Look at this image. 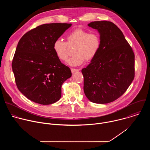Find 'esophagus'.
Segmentation results:
<instances>
[{"instance_id":"1","label":"esophagus","mask_w":150,"mask_h":150,"mask_svg":"<svg viewBox=\"0 0 150 150\" xmlns=\"http://www.w3.org/2000/svg\"><path fill=\"white\" fill-rule=\"evenodd\" d=\"M78 71H79V70L77 69H74V68H72V69H71V72H72V73L77 72H78Z\"/></svg>"}]
</instances>
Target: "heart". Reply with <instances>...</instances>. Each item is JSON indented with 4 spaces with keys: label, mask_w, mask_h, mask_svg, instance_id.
I'll return each instance as SVG.
<instances>
[{
    "label": "heart",
    "mask_w": 150,
    "mask_h": 150,
    "mask_svg": "<svg viewBox=\"0 0 150 150\" xmlns=\"http://www.w3.org/2000/svg\"><path fill=\"white\" fill-rule=\"evenodd\" d=\"M101 47V38L97 33H90L88 31L77 28L67 36V42L57 39L53 42V49L56 56L65 61L69 54V47L74 48V56L67 60L70 66L82 65L85 60L90 62L98 54Z\"/></svg>",
    "instance_id": "1"
}]
</instances>
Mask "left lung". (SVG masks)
<instances>
[{
    "instance_id": "obj_1",
    "label": "left lung",
    "mask_w": 150,
    "mask_h": 150,
    "mask_svg": "<svg viewBox=\"0 0 150 150\" xmlns=\"http://www.w3.org/2000/svg\"><path fill=\"white\" fill-rule=\"evenodd\" d=\"M88 26L97 30L101 38L100 50L81 71L83 91L97 104L112 102L129 87L135 76V55L121 30L110 21H94Z\"/></svg>"
}]
</instances>
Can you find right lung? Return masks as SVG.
<instances>
[{
    "mask_svg": "<svg viewBox=\"0 0 150 150\" xmlns=\"http://www.w3.org/2000/svg\"><path fill=\"white\" fill-rule=\"evenodd\" d=\"M72 24L41 25L19 41L12 63L16 86L32 101L47 105L61 97L63 83L72 76L53 49V42Z\"/></svg>",
    "mask_w": 150,
    "mask_h": 150,
    "instance_id": "add662e5",
    "label": "right lung"
}]
</instances>
